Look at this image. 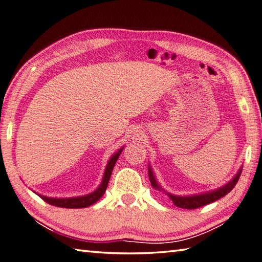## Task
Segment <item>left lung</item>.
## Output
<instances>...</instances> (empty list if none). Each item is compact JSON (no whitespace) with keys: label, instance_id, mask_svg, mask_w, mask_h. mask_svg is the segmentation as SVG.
<instances>
[{"label":"left lung","instance_id":"left-lung-1","mask_svg":"<svg viewBox=\"0 0 262 262\" xmlns=\"http://www.w3.org/2000/svg\"><path fill=\"white\" fill-rule=\"evenodd\" d=\"M147 172H149V179H150V182L151 185L154 187L155 189H158L161 190V191H165L164 189H161L160 185L157 182V180L154 175V172H152V168L147 167ZM241 173H242V167L238 170V173H237L234 178H232L231 181H229L227 184L222 185L221 188L213 190V191H208V192H204V193H199V194H191V196H177V194H172V193H167V196L172 199V202L175 206L181 207V208H185V210H194V208H198V207H202V206H205L207 204L213 203L217 201V199H220L221 197L226 196L227 193H229L234 187L236 185V183L238 182V179L241 177Z\"/></svg>","mask_w":262,"mask_h":262}]
</instances>
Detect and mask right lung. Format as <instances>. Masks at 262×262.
Here are the masks:
<instances>
[{
  "label": "right lung",
  "mask_w": 262,
  "mask_h": 262,
  "mask_svg": "<svg viewBox=\"0 0 262 262\" xmlns=\"http://www.w3.org/2000/svg\"><path fill=\"white\" fill-rule=\"evenodd\" d=\"M123 147H121L120 150H118L115 155H113L110 160H108V163L106 165V168H105V172H104L103 175V180L101 184H99V187L95 190L94 192L89 193V194H84V196H80V197H72V198H51V197H46V196H42V194H39V196L43 199L46 203L50 204V205H54L57 207H64V208H84V207H88L90 205H93V204L96 203L97 201L101 199V197L105 192V190L107 188V184H108V181H110V177L112 174V170L113 167H115V165L117 163V160L119 158V156L122 152Z\"/></svg>",
  "instance_id": "1"
}]
</instances>
